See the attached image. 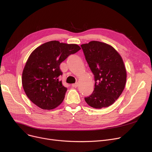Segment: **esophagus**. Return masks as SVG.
I'll return each instance as SVG.
<instances>
[{
	"instance_id": "1",
	"label": "esophagus",
	"mask_w": 152,
	"mask_h": 152,
	"mask_svg": "<svg viewBox=\"0 0 152 152\" xmlns=\"http://www.w3.org/2000/svg\"><path fill=\"white\" fill-rule=\"evenodd\" d=\"M71 86H72V88H77V87L78 86V83H75V84H72Z\"/></svg>"
}]
</instances>
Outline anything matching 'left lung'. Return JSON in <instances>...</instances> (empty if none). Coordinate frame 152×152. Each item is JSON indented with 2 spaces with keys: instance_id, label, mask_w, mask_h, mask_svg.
Wrapping results in <instances>:
<instances>
[{
  "instance_id": "obj_1",
  "label": "left lung",
  "mask_w": 152,
  "mask_h": 152,
  "mask_svg": "<svg viewBox=\"0 0 152 152\" xmlns=\"http://www.w3.org/2000/svg\"><path fill=\"white\" fill-rule=\"evenodd\" d=\"M94 76V89L85 101L91 107H109L121 95L126 83L127 72L118 53L110 45L92 41L81 45Z\"/></svg>"
}]
</instances>
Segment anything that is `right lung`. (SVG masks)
<instances>
[{"label":"right lung","mask_w":152,"mask_h":152,"mask_svg":"<svg viewBox=\"0 0 152 152\" xmlns=\"http://www.w3.org/2000/svg\"><path fill=\"white\" fill-rule=\"evenodd\" d=\"M81 48L76 44L48 42L30 55L22 72V86L29 99L42 109H53L63 101L67 91L60 80V65Z\"/></svg>","instance_id":"1"}]
</instances>
